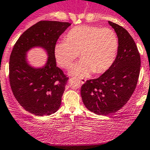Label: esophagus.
<instances>
[{
  "mask_svg": "<svg viewBox=\"0 0 150 150\" xmlns=\"http://www.w3.org/2000/svg\"><path fill=\"white\" fill-rule=\"evenodd\" d=\"M79 82H80L81 84H84L85 82H86V79H81Z\"/></svg>",
  "mask_w": 150,
  "mask_h": 150,
  "instance_id": "34e87169",
  "label": "esophagus"
}]
</instances>
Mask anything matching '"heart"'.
<instances>
[{"label": "heart", "instance_id": "b5f03b06", "mask_svg": "<svg viewBox=\"0 0 150 150\" xmlns=\"http://www.w3.org/2000/svg\"><path fill=\"white\" fill-rule=\"evenodd\" d=\"M119 40L116 34L108 28L81 25L71 28L65 41L54 46V57L62 68L69 69L78 57L82 60L71 73L78 77L89 76L94 72L102 74L110 68L116 57Z\"/></svg>", "mask_w": 150, "mask_h": 150}]
</instances>
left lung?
<instances>
[{"mask_svg":"<svg viewBox=\"0 0 150 150\" xmlns=\"http://www.w3.org/2000/svg\"><path fill=\"white\" fill-rule=\"evenodd\" d=\"M119 40V49L112 66L97 79L87 80L81 88L85 106L97 115H108L123 108L133 93L140 74L141 58L129 32L108 21Z\"/></svg>","mask_w":150,"mask_h":150,"instance_id":"8db88e82","label":"left lung"}]
</instances>
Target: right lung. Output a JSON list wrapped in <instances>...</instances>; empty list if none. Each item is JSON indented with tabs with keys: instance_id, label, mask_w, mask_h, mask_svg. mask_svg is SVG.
<instances>
[{
	"instance_id": "right-lung-1",
	"label": "right lung",
	"mask_w": 150,
	"mask_h": 150,
	"mask_svg": "<svg viewBox=\"0 0 150 150\" xmlns=\"http://www.w3.org/2000/svg\"><path fill=\"white\" fill-rule=\"evenodd\" d=\"M71 23L42 21L30 27L18 38L9 59V83L20 105L28 112L43 116L59 108L68 77L57 66L54 46L59 36ZM42 47L49 57L42 68L28 64L27 52Z\"/></svg>"
}]
</instances>
